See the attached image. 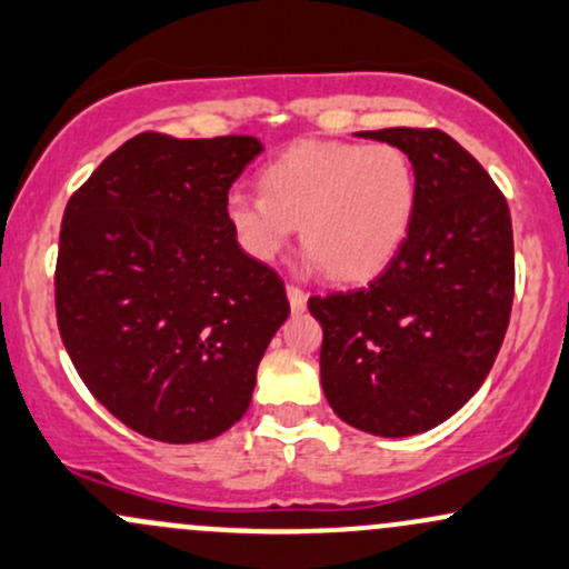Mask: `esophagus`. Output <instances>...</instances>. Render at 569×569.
Wrapping results in <instances>:
<instances>
[{
	"mask_svg": "<svg viewBox=\"0 0 569 569\" xmlns=\"http://www.w3.org/2000/svg\"><path fill=\"white\" fill-rule=\"evenodd\" d=\"M287 301H290L292 311H303L307 309V292L296 284H287Z\"/></svg>",
	"mask_w": 569,
	"mask_h": 569,
	"instance_id": "34e87169",
	"label": "esophagus"
}]
</instances>
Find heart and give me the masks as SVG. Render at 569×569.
I'll list each match as a JSON object with an SVG mask.
<instances>
[{"label":"heart","instance_id":"heart-1","mask_svg":"<svg viewBox=\"0 0 569 569\" xmlns=\"http://www.w3.org/2000/svg\"><path fill=\"white\" fill-rule=\"evenodd\" d=\"M418 176L393 143H301L262 170V192L224 200L238 247L258 262L282 254L301 224L309 262L336 282L380 273L405 241Z\"/></svg>","mask_w":569,"mask_h":569}]
</instances>
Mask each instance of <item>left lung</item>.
I'll return each mask as SVG.
<instances>
[{"instance_id": "left-lung-1", "label": "left lung", "mask_w": 569, "mask_h": 569, "mask_svg": "<svg viewBox=\"0 0 569 569\" xmlns=\"http://www.w3.org/2000/svg\"><path fill=\"white\" fill-rule=\"evenodd\" d=\"M358 136L407 151L418 200L375 282L309 298L322 326L320 380L345 423L409 437L458 412L497 360L516 290L510 209L448 132L390 127Z\"/></svg>"}]
</instances>
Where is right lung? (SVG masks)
I'll return each mask as SVG.
<instances>
[{
    "label": "right lung",
    "mask_w": 569,
    "mask_h": 569,
    "mask_svg": "<svg viewBox=\"0 0 569 569\" xmlns=\"http://www.w3.org/2000/svg\"><path fill=\"white\" fill-rule=\"evenodd\" d=\"M260 151L252 136L143 132L64 209L53 277L64 350L91 396L157 442H206L238 423L290 315L279 273L238 247L224 213Z\"/></svg>",
    "instance_id": "1"
}]
</instances>
